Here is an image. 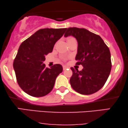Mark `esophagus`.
Wrapping results in <instances>:
<instances>
[{
	"mask_svg": "<svg viewBox=\"0 0 128 128\" xmlns=\"http://www.w3.org/2000/svg\"><path fill=\"white\" fill-rule=\"evenodd\" d=\"M68 67L67 66H63V69H64V70H66V69H68Z\"/></svg>",
	"mask_w": 128,
	"mask_h": 128,
	"instance_id": "obj_1",
	"label": "esophagus"
}]
</instances>
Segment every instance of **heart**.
Segmentation results:
<instances>
[{"label": "heart", "mask_w": 128, "mask_h": 128, "mask_svg": "<svg viewBox=\"0 0 128 128\" xmlns=\"http://www.w3.org/2000/svg\"><path fill=\"white\" fill-rule=\"evenodd\" d=\"M73 40H75V39H74V38H72V37H69V38H68L67 41H68V42H69V41Z\"/></svg>", "instance_id": "heart-1"}]
</instances>
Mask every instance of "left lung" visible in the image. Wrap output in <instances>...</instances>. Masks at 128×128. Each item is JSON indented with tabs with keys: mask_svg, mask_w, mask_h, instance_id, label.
<instances>
[{
	"mask_svg": "<svg viewBox=\"0 0 128 128\" xmlns=\"http://www.w3.org/2000/svg\"><path fill=\"white\" fill-rule=\"evenodd\" d=\"M72 36L78 46L75 59L83 69L71 68L70 84L76 92L90 94L102 88L110 74L112 64L109 48L99 35L84 28H69L64 36Z\"/></svg>",
	"mask_w": 128,
	"mask_h": 128,
	"instance_id": "1",
	"label": "left lung"
}]
</instances>
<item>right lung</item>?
<instances>
[{
  "label": "right lung",
  "instance_id": "obj_1",
  "mask_svg": "<svg viewBox=\"0 0 128 128\" xmlns=\"http://www.w3.org/2000/svg\"><path fill=\"white\" fill-rule=\"evenodd\" d=\"M66 29H40L20 45L13 68L20 88L32 96H44L50 92L56 78L62 73L61 64L48 68L44 62L45 56L52 52L54 44Z\"/></svg>",
  "mask_w": 128,
  "mask_h": 128
}]
</instances>
